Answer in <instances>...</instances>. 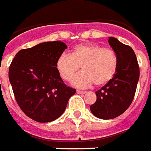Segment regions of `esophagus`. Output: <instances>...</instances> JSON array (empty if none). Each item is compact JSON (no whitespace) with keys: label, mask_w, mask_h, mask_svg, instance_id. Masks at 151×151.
Returning a JSON list of instances; mask_svg holds the SVG:
<instances>
[{"label":"esophagus","mask_w":151,"mask_h":151,"mask_svg":"<svg viewBox=\"0 0 151 151\" xmlns=\"http://www.w3.org/2000/svg\"><path fill=\"white\" fill-rule=\"evenodd\" d=\"M76 93H77V94H86V91H79V90H78V91H76Z\"/></svg>","instance_id":"esophagus-1"}]
</instances>
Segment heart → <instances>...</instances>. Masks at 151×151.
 <instances>
[{
    "label": "heart",
    "mask_w": 151,
    "mask_h": 151,
    "mask_svg": "<svg viewBox=\"0 0 151 151\" xmlns=\"http://www.w3.org/2000/svg\"><path fill=\"white\" fill-rule=\"evenodd\" d=\"M55 65L60 77L65 81H69L81 66L82 72L70 81L76 87H89L93 83L102 86L115 76L118 59L113 50L101 45L81 44L75 46L70 55H60Z\"/></svg>",
    "instance_id": "b5f03b06"
}]
</instances>
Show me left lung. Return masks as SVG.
Segmentation results:
<instances>
[{"label": "left lung", "instance_id": "8db88e82", "mask_svg": "<svg viewBox=\"0 0 151 151\" xmlns=\"http://www.w3.org/2000/svg\"><path fill=\"white\" fill-rule=\"evenodd\" d=\"M109 44L118 59L115 76L96 92V101L90 106L99 119L111 120L123 114L134 99L139 77V69L133 49L115 37H109Z\"/></svg>", "mask_w": 151, "mask_h": 151}]
</instances>
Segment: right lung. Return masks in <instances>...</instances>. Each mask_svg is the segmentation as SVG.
<instances>
[{
    "label": "right lung",
    "mask_w": 151,
    "mask_h": 151,
    "mask_svg": "<svg viewBox=\"0 0 151 151\" xmlns=\"http://www.w3.org/2000/svg\"><path fill=\"white\" fill-rule=\"evenodd\" d=\"M67 45L60 40L21 50L9 68L17 104L28 117L40 123L59 118L76 90L67 86L56 70V60Z\"/></svg>",
    "instance_id": "obj_1"
}]
</instances>
